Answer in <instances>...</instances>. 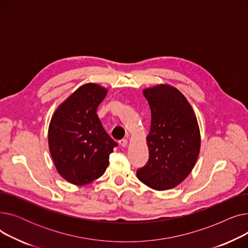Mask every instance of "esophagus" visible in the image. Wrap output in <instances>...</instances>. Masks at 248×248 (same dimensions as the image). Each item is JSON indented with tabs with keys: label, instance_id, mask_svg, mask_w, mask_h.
Segmentation results:
<instances>
[{
	"label": "esophagus",
	"instance_id": "34e87169",
	"mask_svg": "<svg viewBox=\"0 0 248 248\" xmlns=\"http://www.w3.org/2000/svg\"><path fill=\"white\" fill-rule=\"evenodd\" d=\"M119 144L122 146V147H126L127 146V140H125V139H123V140H121L120 141H119Z\"/></svg>",
	"mask_w": 248,
	"mask_h": 248
}]
</instances>
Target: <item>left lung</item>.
Here are the masks:
<instances>
[{
	"instance_id": "8db88e82",
	"label": "left lung",
	"mask_w": 248,
	"mask_h": 248,
	"mask_svg": "<svg viewBox=\"0 0 248 248\" xmlns=\"http://www.w3.org/2000/svg\"><path fill=\"white\" fill-rule=\"evenodd\" d=\"M151 108L147 137L149 161L137 171L148 187L175 188L192 172L198 159L201 136L197 117L184 94L176 87L159 84L142 90Z\"/></svg>"
}]
</instances>
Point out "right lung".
<instances>
[{"label": "right lung", "mask_w": 248, "mask_h": 248, "mask_svg": "<svg viewBox=\"0 0 248 248\" xmlns=\"http://www.w3.org/2000/svg\"><path fill=\"white\" fill-rule=\"evenodd\" d=\"M108 89L96 83L77 88L55 110L48 128V145L56 170L77 186L98 179L109 164L116 142L96 114Z\"/></svg>", "instance_id": "right-lung-1"}]
</instances>
